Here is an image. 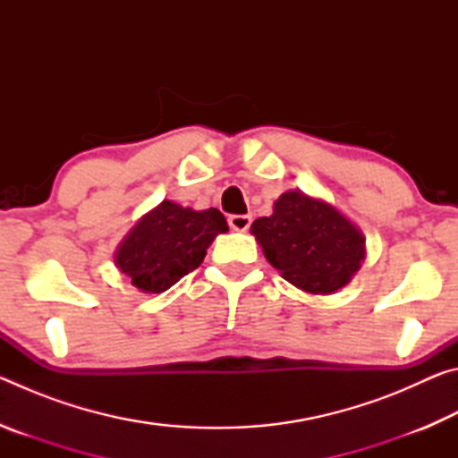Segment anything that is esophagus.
Listing matches in <instances>:
<instances>
[{
    "instance_id": "obj_1",
    "label": "esophagus",
    "mask_w": 458,
    "mask_h": 458,
    "mask_svg": "<svg viewBox=\"0 0 458 458\" xmlns=\"http://www.w3.org/2000/svg\"><path fill=\"white\" fill-rule=\"evenodd\" d=\"M228 224H230L232 230L246 232L248 228H250L252 218L248 214H234V216H230V218H228Z\"/></svg>"
}]
</instances>
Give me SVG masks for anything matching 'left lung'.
Instances as JSON below:
<instances>
[{"label":"left lung","mask_w":458,"mask_h":458,"mask_svg":"<svg viewBox=\"0 0 458 458\" xmlns=\"http://www.w3.org/2000/svg\"><path fill=\"white\" fill-rule=\"evenodd\" d=\"M267 260L284 281L311 294H329L352 281L366 259V238L327 201L284 191L275 210L252 222Z\"/></svg>","instance_id":"obj_1"}]
</instances>
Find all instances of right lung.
<instances>
[{
  "instance_id": "right-lung-1",
  "label": "right lung",
  "mask_w": 458,
  "mask_h": 458,
  "mask_svg": "<svg viewBox=\"0 0 458 458\" xmlns=\"http://www.w3.org/2000/svg\"><path fill=\"white\" fill-rule=\"evenodd\" d=\"M226 230V218L216 208L196 212L164 199L125 236L114 265L141 293H164L196 270L212 240Z\"/></svg>"
}]
</instances>
